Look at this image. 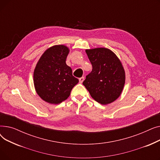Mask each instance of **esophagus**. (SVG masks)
Here are the masks:
<instances>
[{
  "instance_id": "obj_1",
  "label": "esophagus",
  "mask_w": 160,
  "mask_h": 160,
  "mask_svg": "<svg viewBox=\"0 0 160 160\" xmlns=\"http://www.w3.org/2000/svg\"><path fill=\"white\" fill-rule=\"evenodd\" d=\"M83 80H84V77H81V78H79V82H80V83H81L83 82Z\"/></svg>"
}]
</instances>
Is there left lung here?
<instances>
[{
	"mask_svg": "<svg viewBox=\"0 0 160 160\" xmlns=\"http://www.w3.org/2000/svg\"><path fill=\"white\" fill-rule=\"evenodd\" d=\"M86 52L93 69L83 85L98 103L113 102L121 95L125 83V71L120 60L106 48L87 49Z\"/></svg>",
	"mask_w": 160,
	"mask_h": 160,
	"instance_id": "left-lung-1",
	"label": "left lung"
}]
</instances>
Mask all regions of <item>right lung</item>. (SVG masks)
<instances>
[{"label": "right lung", "instance_id": "right-lung-1", "mask_svg": "<svg viewBox=\"0 0 160 160\" xmlns=\"http://www.w3.org/2000/svg\"><path fill=\"white\" fill-rule=\"evenodd\" d=\"M69 48L54 45L42 54L33 71V84L38 95L45 102L58 104L68 98L78 79L66 64Z\"/></svg>", "mask_w": 160, "mask_h": 160}]
</instances>
